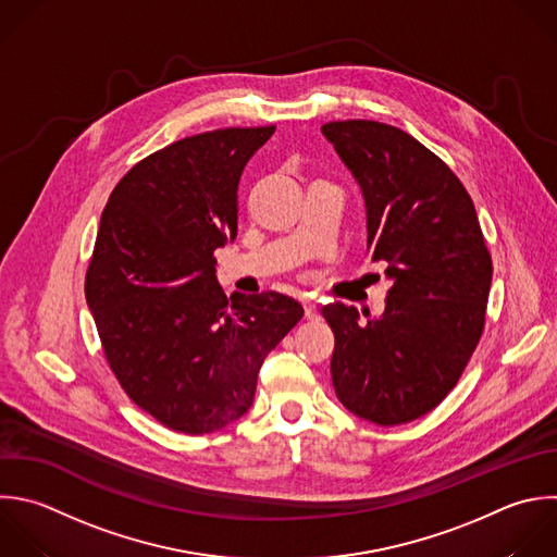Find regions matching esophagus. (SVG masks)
I'll return each instance as SVG.
<instances>
[{"label":"esophagus","mask_w":557,"mask_h":557,"mask_svg":"<svg viewBox=\"0 0 557 557\" xmlns=\"http://www.w3.org/2000/svg\"><path fill=\"white\" fill-rule=\"evenodd\" d=\"M305 315L307 320H318L320 318V307L313 302V300H305Z\"/></svg>","instance_id":"esophagus-1"}]
</instances>
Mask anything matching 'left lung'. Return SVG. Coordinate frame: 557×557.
Masks as SVG:
<instances>
[{
    "label": "left lung",
    "instance_id": "1",
    "mask_svg": "<svg viewBox=\"0 0 557 557\" xmlns=\"http://www.w3.org/2000/svg\"><path fill=\"white\" fill-rule=\"evenodd\" d=\"M366 207L370 261H387L385 311L361 322L344 302L322 309L335 333L342 405L392 426L431 411L455 387L485 320L492 261L459 178L400 128L350 120L322 126Z\"/></svg>",
    "mask_w": 557,
    "mask_h": 557
}]
</instances>
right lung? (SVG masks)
<instances>
[{
    "mask_svg": "<svg viewBox=\"0 0 557 557\" xmlns=\"http://www.w3.org/2000/svg\"><path fill=\"white\" fill-rule=\"evenodd\" d=\"M274 131L181 139L137 163L102 213L87 305L122 387L168 429L239 420L263 359L302 318L278 292L228 300L215 276V250L237 237L242 172Z\"/></svg>",
    "mask_w": 557,
    "mask_h": 557,
    "instance_id": "obj_1",
    "label": "right lung"
}]
</instances>
